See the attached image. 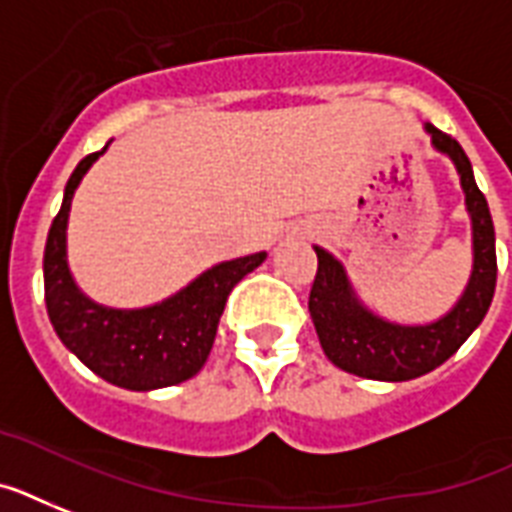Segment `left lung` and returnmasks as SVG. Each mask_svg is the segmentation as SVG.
<instances>
[{"label":"left lung","instance_id":"left-lung-1","mask_svg":"<svg viewBox=\"0 0 512 512\" xmlns=\"http://www.w3.org/2000/svg\"><path fill=\"white\" fill-rule=\"evenodd\" d=\"M436 152L455 162L465 207L473 228V270L463 297L450 313L426 326H400L378 318L355 297L344 265L326 249L315 247L318 273L310 289V315L326 357L336 368L373 381H410L434 371L460 350V344L479 328L492 305L497 284V252L489 205L476 186L468 155L458 141L426 123Z\"/></svg>","mask_w":512,"mask_h":512}]
</instances>
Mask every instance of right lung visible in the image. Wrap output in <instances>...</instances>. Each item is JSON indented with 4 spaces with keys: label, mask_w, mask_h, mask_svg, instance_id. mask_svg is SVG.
I'll return each instance as SVG.
<instances>
[{
    "label": "right lung",
    "mask_w": 512,
    "mask_h": 512,
    "mask_svg": "<svg viewBox=\"0 0 512 512\" xmlns=\"http://www.w3.org/2000/svg\"><path fill=\"white\" fill-rule=\"evenodd\" d=\"M102 152L83 157L68 178L60 213L52 220L44 247V299L60 342L89 371L123 389L152 392L202 371L228 294L268 255L255 252L213 265L186 289L152 307L115 310L97 305L70 276L65 236L73 194Z\"/></svg>",
    "instance_id": "right-lung-1"
}]
</instances>
